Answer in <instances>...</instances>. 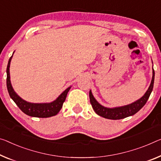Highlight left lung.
<instances>
[{
	"label": "left lung",
	"mask_w": 161,
	"mask_h": 161,
	"mask_svg": "<svg viewBox=\"0 0 161 161\" xmlns=\"http://www.w3.org/2000/svg\"><path fill=\"white\" fill-rule=\"evenodd\" d=\"M154 79H155V71L153 68V78L150 85L148 88L146 93H145L142 97H141L140 99L135 101L130 104L119 106V107H114V108H107L101 105L95 99L91 93V91L89 92V98H90V102L92 105V107L95 112L98 115L101 117H104L106 119H121L126 118L130 116L134 115L135 114L142 108L144 105L146 103L147 101L149 98L150 93H151L153 84H154Z\"/></svg>",
	"instance_id": "8db88e82"
}]
</instances>
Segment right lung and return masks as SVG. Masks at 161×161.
Instances as JSON below:
<instances>
[{
	"label": "right lung",
	"mask_w": 161,
	"mask_h": 161,
	"mask_svg": "<svg viewBox=\"0 0 161 161\" xmlns=\"http://www.w3.org/2000/svg\"><path fill=\"white\" fill-rule=\"evenodd\" d=\"M14 54V53H13ZM13 55L8 60V65H7L6 73V86L8 89L10 97L16 103V104L19 106V108L26 114L34 117H39V118H47L55 116L60 112L61 108L63 107V104L64 101H65L67 94L68 91H70L71 87H69L63 91L61 94L58 96V98L53 102L50 103H30L27 102L25 100L22 99L20 96L16 94L15 92L13 87H12L11 80H10V72L9 68L11 60L12 59Z\"/></svg>",
	"instance_id": "obj_1"
}]
</instances>
